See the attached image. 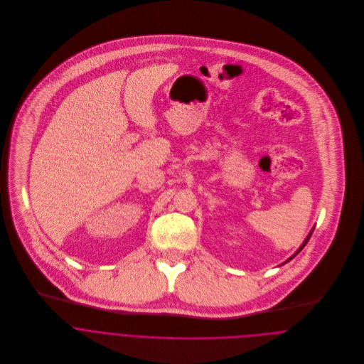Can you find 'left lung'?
<instances>
[{
	"instance_id": "obj_1",
	"label": "left lung",
	"mask_w": 364,
	"mask_h": 364,
	"mask_svg": "<svg viewBox=\"0 0 364 364\" xmlns=\"http://www.w3.org/2000/svg\"><path fill=\"white\" fill-rule=\"evenodd\" d=\"M313 230H314V227H313V228H311V231H310V232H309V235H307V237H306V240H304V241H303V245H301V246H300V247H299V250H297V252H296V253H294V255H293V256H291V257H290V259H289V260H286V262H284V263H287V262H290V260H291V259H293V257H296V256H297V255H299V253H300V252H301V250H303V247H304V246H306V245H307V241H309V238H310V235H311V232H313ZM284 263H283V264H284Z\"/></svg>"
}]
</instances>
